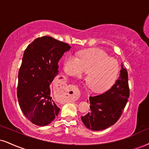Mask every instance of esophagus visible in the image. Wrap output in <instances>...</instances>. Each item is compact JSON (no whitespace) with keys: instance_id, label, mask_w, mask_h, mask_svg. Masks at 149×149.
<instances>
[{"instance_id":"obj_1","label":"esophagus","mask_w":149,"mask_h":149,"mask_svg":"<svg viewBox=\"0 0 149 149\" xmlns=\"http://www.w3.org/2000/svg\"><path fill=\"white\" fill-rule=\"evenodd\" d=\"M58 86H59V88H58L63 90V91H68H68H72L70 93H71L70 95L69 93H68V95H70L71 97H74L77 95V93L76 90H75L74 88L71 89V88L70 87V86L63 85V84H61Z\"/></svg>"}]
</instances>
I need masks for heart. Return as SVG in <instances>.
Listing matches in <instances>:
<instances>
[{"label": "heart", "mask_w": 149, "mask_h": 149, "mask_svg": "<svg viewBox=\"0 0 149 149\" xmlns=\"http://www.w3.org/2000/svg\"><path fill=\"white\" fill-rule=\"evenodd\" d=\"M63 70L70 76L81 77L87 72L86 83L92 91L103 92L115 84L119 63L100 49L84 50L79 54H69L63 61Z\"/></svg>", "instance_id": "heart-1"}]
</instances>
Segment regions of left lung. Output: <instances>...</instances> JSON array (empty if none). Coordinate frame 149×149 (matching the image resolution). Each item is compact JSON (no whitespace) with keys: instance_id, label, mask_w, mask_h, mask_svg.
I'll use <instances>...</instances> for the list:
<instances>
[{"instance_id":"8db88e82","label":"left lung","mask_w":149,"mask_h":149,"mask_svg":"<svg viewBox=\"0 0 149 149\" xmlns=\"http://www.w3.org/2000/svg\"><path fill=\"white\" fill-rule=\"evenodd\" d=\"M119 79L103 94L90 97L91 111L81 116L84 124L88 129L97 131L106 129L117 122L129 97L128 72L121 65Z\"/></svg>"}]
</instances>
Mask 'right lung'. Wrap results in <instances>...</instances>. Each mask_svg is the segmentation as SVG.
<instances>
[{"mask_svg":"<svg viewBox=\"0 0 149 149\" xmlns=\"http://www.w3.org/2000/svg\"><path fill=\"white\" fill-rule=\"evenodd\" d=\"M70 48L68 44L45 36L36 38L24 52L17 97L24 115L35 125H48L59 113L50 95V85L58 74V61Z\"/></svg>","mask_w":149,"mask_h":149,"instance_id":"add662e5","label":"right lung"}]
</instances>
